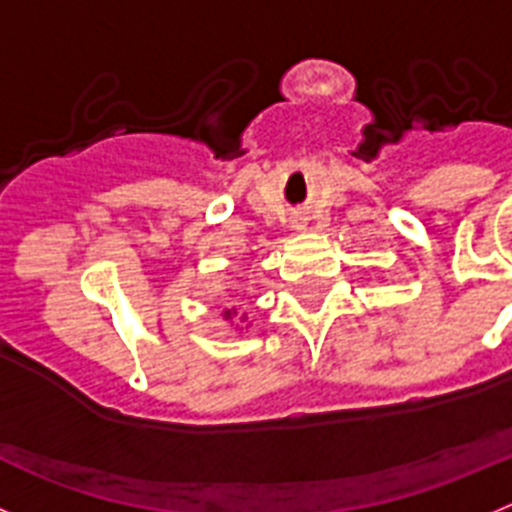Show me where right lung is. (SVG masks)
Instances as JSON below:
<instances>
[{"label": "right lung", "instance_id": "right-lung-1", "mask_svg": "<svg viewBox=\"0 0 512 512\" xmlns=\"http://www.w3.org/2000/svg\"><path fill=\"white\" fill-rule=\"evenodd\" d=\"M225 318H230V310H225Z\"/></svg>", "mask_w": 512, "mask_h": 512}]
</instances>
